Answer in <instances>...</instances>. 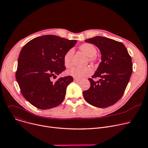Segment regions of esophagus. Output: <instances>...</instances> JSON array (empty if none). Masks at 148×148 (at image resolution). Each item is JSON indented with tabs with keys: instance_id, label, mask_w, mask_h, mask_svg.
I'll return each mask as SVG.
<instances>
[{
	"instance_id": "1",
	"label": "esophagus",
	"mask_w": 148,
	"mask_h": 148,
	"mask_svg": "<svg viewBox=\"0 0 148 148\" xmlns=\"http://www.w3.org/2000/svg\"><path fill=\"white\" fill-rule=\"evenodd\" d=\"M80 80H81V79H79V78H74V81L75 82H79Z\"/></svg>"
}]
</instances>
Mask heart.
<instances>
[{"instance_id":"1","label":"heart","mask_w":148,"mask_h":148,"mask_svg":"<svg viewBox=\"0 0 148 148\" xmlns=\"http://www.w3.org/2000/svg\"><path fill=\"white\" fill-rule=\"evenodd\" d=\"M79 50L88 57V60L91 63L97 62L98 57L96 56L97 49L94 46L90 43H84L79 47ZM74 50L73 49H69L66 52L63 57L64 66L67 68H70L73 66L72 58L74 54ZM92 73V69L90 67H85L84 68L73 67L67 71L69 75L74 77L77 78H81L84 77H87Z\"/></svg>"}]
</instances>
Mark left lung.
<instances>
[{
    "label": "left lung",
    "instance_id": "8db88e82",
    "mask_svg": "<svg viewBox=\"0 0 148 148\" xmlns=\"http://www.w3.org/2000/svg\"><path fill=\"white\" fill-rule=\"evenodd\" d=\"M96 46L101 53V61L91 78L90 88L83 96L90 104L106 108L122 97L132 73V62L124 45L114 40L96 36L85 40ZM99 77L94 82L92 78Z\"/></svg>",
    "mask_w": 148,
    "mask_h": 148
}]
</instances>
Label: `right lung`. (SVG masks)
Segmentation results:
<instances>
[{
	"instance_id": "right-lung-1",
	"label": "right lung",
	"mask_w": 148,
	"mask_h": 148,
	"mask_svg": "<svg viewBox=\"0 0 148 148\" xmlns=\"http://www.w3.org/2000/svg\"><path fill=\"white\" fill-rule=\"evenodd\" d=\"M77 40L54 35H45L30 40L20 53L16 78L21 92L35 107L48 110L64 100L71 76L61 77L53 82L52 77L66 70L63 57Z\"/></svg>"
}]
</instances>
